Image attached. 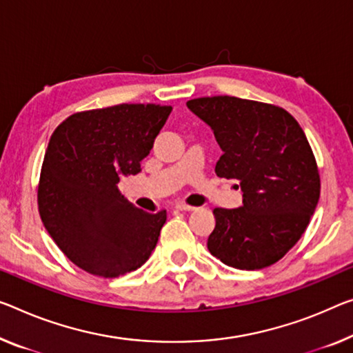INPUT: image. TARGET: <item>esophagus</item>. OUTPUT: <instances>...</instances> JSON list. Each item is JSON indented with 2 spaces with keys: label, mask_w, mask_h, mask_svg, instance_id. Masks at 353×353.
I'll return each mask as SVG.
<instances>
[{
  "label": "esophagus",
  "mask_w": 353,
  "mask_h": 353,
  "mask_svg": "<svg viewBox=\"0 0 353 353\" xmlns=\"http://www.w3.org/2000/svg\"><path fill=\"white\" fill-rule=\"evenodd\" d=\"M175 208L180 210V211H192V210H195L194 207H191V205H186V203H183V202H178L175 205Z\"/></svg>",
  "instance_id": "34e87169"
}]
</instances>
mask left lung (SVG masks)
<instances>
[{
  "mask_svg": "<svg viewBox=\"0 0 353 353\" xmlns=\"http://www.w3.org/2000/svg\"><path fill=\"white\" fill-rule=\"evenodd\" d=\"M186 105L221 146L216 175L238 180L243 191L240 208H214L208 251L238 270L270 267L300 240L321 197L305 132L289 112L265 102L213 96Z\"/></svg>",
  "mask_w": 353,
  "mask_h": 353,
  "instance_id": "1",
  "label": "left lung"
}]
</instances>
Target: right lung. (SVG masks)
<instances>
[{
  "label": "right lung",
  "instance_id": "1",
  "mask_svg": "<svg viewBox=\"0 0 353 353\" xmlns=\"http://www.w3.org/2000/svg\"><path fill=\"white\" fill-rule=\"evenodd\" d=\"M170 112L159 104L79 112L52 134L37 188L39 214L58 248L86 273L118 278L142 267L156 248L165 210L134 207L117 184L142 170Z\"/></svg>",
  "mask_w": 353,
  "mask_h": 353
}]
</instances>
